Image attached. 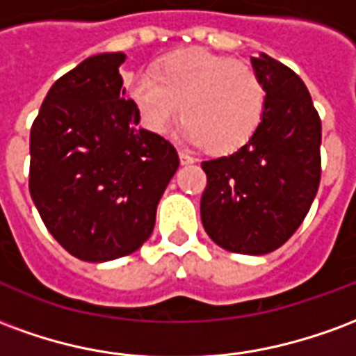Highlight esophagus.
Listing matches in <instances>:
<instances>
[{"label":"esophagus","mask_w":356,"mask_h":356,"mask_svg":"<svg viewBox=\"0 0 356 356\" xmlns=\"http://www.w3.org/2000/svg\"><path fill=\"white\" fill-rule=\"evenodd\" d=\"M179 160H181V163H183V165H186V163H194V162H196L193 156L186 154L185 150H179Z\"/></svg>","instance_id":"34e87169"}]
</instances>
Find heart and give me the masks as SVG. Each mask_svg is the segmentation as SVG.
Returning a JSON list of instances; mask_svg holds the SVG:
<instances>
[{
  "label": "heart",
  "mask_w": 356,
  "mask_h": 356,
  "mask_svg": "<svg viewBox=\"0 0 356 356\" xmlns=\"http://www.w3.org/2000/svg\"><path fill=\"white\" fill-rule=\"evenodd\" d=\"M127 95L147 129L168 133L181 110L186 139L216 154L244 147L265 112V88L254 68L204 49L163 58L154 72L129 81Z\"/></svg>",
  "instance_id": "heart-1"
}]
</instances>
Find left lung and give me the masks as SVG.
Instances as JSON below:
<instances>
[{"instance_id":"8db88e82","label":"left lung","mask_w":356,"mask_h":356,"mask_svg":"<svg viewBox=\"0 0 356 356\" xmlns=\"http://www.w3.org/2000/svg\"><path fill=\"white\" fill-rule=\"evenodd\" d=\"M252 66L265 88L261 124L236 152L202 162L200 216L217 246L265 255L298 231L316 196L322 125L298 74L265 53Z\"/></svg>"}]
</instances>
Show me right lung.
<instances>
[{
    "mask_svg": "<svg viewBox=\"0 0 356 356\" xmlns=\"http://www.w3.org/2000/svg\"><path fill=\"white\" fill-rule=\"evenodd\" d=\"M124 60L99 53L58 78L30 131L32 200L53 238L81 261L139 250L179 168L170 140L137 127Z\"/></svg>",
    "mask_w": 356,
    "mask_h": 356,
    "instance_id": "add662e5",
    "label": "right lung"
}]
</instances>
